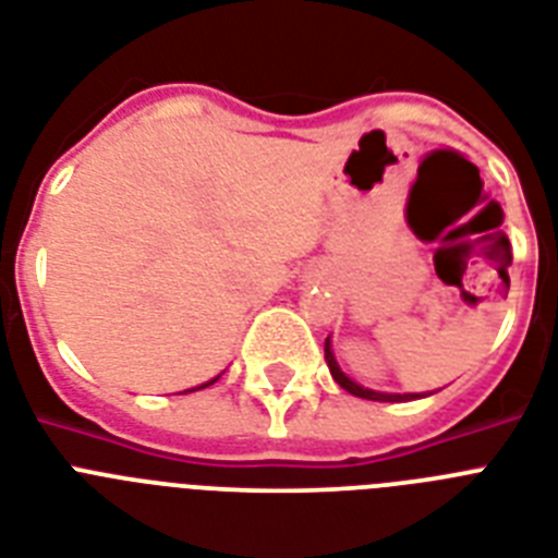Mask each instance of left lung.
Instances as JSON below:
<instances>
[{
	"instance_id": "1",
	"label": "left lung",
	"mask_w": 558,
	"mask_h": 558,
	"mask_svg": "<svg viewBox=\"0 0 558 558\" xmlns=\"http://www.w3.org/2000/svg\"><path fill=\"white\" fill-rule=\"evenodd\" d=\"M325 362H328L330 376L336 379V385L348 390V393L359 396V399H371V402H411V399H422L418 393H381V390L362 388L359 381H353L351 376H348V373L339 367V362H336V356H333V348H330V336L325 339Z\"/></svg>"
}]
</instances>
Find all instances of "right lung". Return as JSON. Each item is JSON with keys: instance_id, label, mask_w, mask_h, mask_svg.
<instances>
[{"instance_id": "add662e5", "label": "right lung", "mask_w": 558, "mask_h": 558, "mask_svg": "<svg viewBox=\"0 0 558 558\" xmlns=\"http://www.w3.org/2000/svg\"><path fill=\"white\" fill-rule=\"evenodd\" d=\"M216 379H219V376H216ZM216 379H210V381H205V385H199V388H191V390H202V388H207V385H214Z\"/></svg>"}]
</instances>
